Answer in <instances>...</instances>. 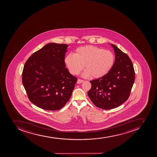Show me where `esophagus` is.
Instances as JSON below:
<instances>
[{"label": "esophagus", "instance_id": "34e87169", "mask_svg": "<svg viewBox=\"0 0 157 157\" xmlns=\"http://www.w3.org/2000/svg\"><path fill=\"white\" fill-rule=\"evenodd\" d=\"M84 81L83 80H81V79H78V80H77V83L78 84H81L82 82H83Z\"/></svg>", "mask_w": 157, "mask_h": 157}]
</instances>
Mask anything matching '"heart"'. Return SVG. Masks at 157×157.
Here are the masks:
<instances>
[{
	"label": "heart",
	"instance_id": "1",
	"mask_svg": "<svg viewBox=\"0 0 157 157\" xmlns=\"http://www.w3.org/2000/svg\"><path fill=\"white\" fill-rule=\"evenodd\" d=\"M115 60L113 53L96 46H86L78 48L74 54H69L65 58V63L70 72L78 75L83 69L85 77L91 76L100 78L107 75L113 68Z\"/></svg>",
	"mask_w": 157,
	"mask_h": 157
}]
</instances>
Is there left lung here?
Listing matches in <instances>:
<instances>
[{"instance_id":"obj_1","label":"left lung","mask_w":157,"mask_h":157,"mask_svg":"<svg viewBox=\"0 0 157 157\" xmlns=\"http://www.w3.org/2000/svg\"><path fill=\"white\" fill-rule=\"evenodd\" d=\"M115 53L114 65L102 78L90 81L88 95L95 105L103 109L117 108L128 100L135 82L133 64L128 55L111 44Z\"/></svg>"}]
</instances>
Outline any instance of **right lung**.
I'll return each mask as SVG.
<instances>
[{"label":"right lung","mask_w":157,"mask_h":157,"mask_svg":"<svg viewBox=\"0 0 157 157\" xmlns=\"http://www.w3.org/2000/svg\"><path fill=\"white\" fill-rule=\"evenodd\" d=\"M68 47L64 44H48L25 64L22 84L29 100L39 108L58 110L71 97L77 78L66 68Z\"/></svg>","instance_id":"1"}]
</instances>
